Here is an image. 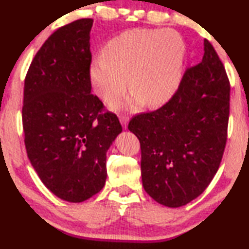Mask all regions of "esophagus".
<instances>
[{"label": "esophagus", "instance_id": "1", "mask_svg": "<svg viewBox=\"0 0 249 249\" xmlns=\"http://www.w3.org/2000/svg\"><path fill=\"white\" fill-rule=\"evenodd\" d=\"M119 119H120V122H121L122 127H124V129L127 128L128 122H129V117H128V115H125V114H121L120 117H119Z\"/></svg>", "mask_w": 249, "mask_h": 249}]
</instances>
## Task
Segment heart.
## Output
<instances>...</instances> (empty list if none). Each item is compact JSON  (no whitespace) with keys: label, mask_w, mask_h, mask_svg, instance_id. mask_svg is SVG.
I'll list each match as a JSON object with an SVG mask.
<instances>
[{"label":"heart","mask_w":249,"mask_h":249,"mask_svg":"<svg viewBox=\"0 0 249 249\" xmlns=\"http://www.w3.org/2000/svg\"><path fill=\"white\" fill-rule=\"evenodd\" d=\"M185 43L173 30L132 29L112 38L90 64L89 79L95 94L105 102L120 97L127 81L134 91L114 110H137L144 103L160 107L178 89L182 76Z\"/></svg>","instance_id":"heart-1"}]
</instances>
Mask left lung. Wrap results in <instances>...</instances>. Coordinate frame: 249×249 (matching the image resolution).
I'll use <instances>...</instances> for the list:
<instances>
[{"mask_svg":"<svg viewBox=\"0 0 249 249\" xmlns=\"http://www.w3.org/2000/svg\"><path fill=\"white\" fill-rule=\"evenodd\" d=\"M229 108L226 69L204 39L202 61L186 70L171 100L128 124L141 142L142 186L153 199L180 207L207 188L226 147Z\"/></svg>","mask_w":249,"mask_h":249,"instance_id":"left-lung-1","label":"left lung"}]
</instances>
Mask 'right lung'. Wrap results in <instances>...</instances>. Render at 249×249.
<instances>
[{"label": "right lung", "mask_w": 249, "mask_h": 249, "mask_svg": "<svg viewBox=\"0 0 249 249\" xmlns=\"http://www.w3.org/2000/svg\"><path fill=\"white\" fill-rule=\"evenodd\" d=\"M93 19L55 30L36 53L25 79L22 124L27 154L59 198L84 202L107 180V152L122 131L90 93Z\"/></svg>", "instance_id": "obj_1"}]
</instances>
